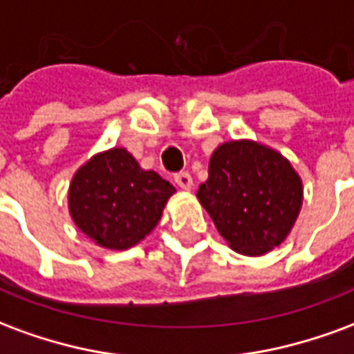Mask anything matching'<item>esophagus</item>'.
Here are the masks:
<instances>
[{
    "label": "esophagus",
    "mask_w": 354,
    "mask_h": 354,
    "mask_svg": "<svg viewBox=\"0 0 354 354\" xmlns=\"http://www.w3.org/2000/svg\"><path fill=\"white\" fill-rule=\"evenodd\" d=\"M174 182H176L178 187H182V189H192L193 178L189 172H178L176 176H174Z\"/></svg>",
    "instance_id": "obj_1"
}]
</instances>
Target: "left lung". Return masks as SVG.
Wrapping results in <instances>:
<instances>
[{"label":"left lung","instance_id":"1","mask_svg":"<svg viewBox=\"0 0 354 354\" xmlns=\"http://www.w3.org/2000/svg\"><path fill=\"white\" fill-rule=\"evenodd\" d=\"M197 197L235 252L261 256L294 227L304 185L281 153L239 140L212 153L208 180L199 185Z\"/></svg>","mask_w":354,"mask_h":354}]
</instances>
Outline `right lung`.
<instances>
[{
	"instance_id": "add662e5",
	"label": "right lung",
	"mask_w": 354,
	"mask_h": 354,
	"mask_svg": "<svg viewBox=\"0 0 354 354\" xmlns=\"http://www.w3.org/2000/svg\"><path fill=\"white\" fill-rule=\"evenodd\" d=\"M174 185L140 169L123 147L94 155L73 176L68 205L73 222L96 245L127 250L159 223Z\"/></svg>"
}]
</instances>
